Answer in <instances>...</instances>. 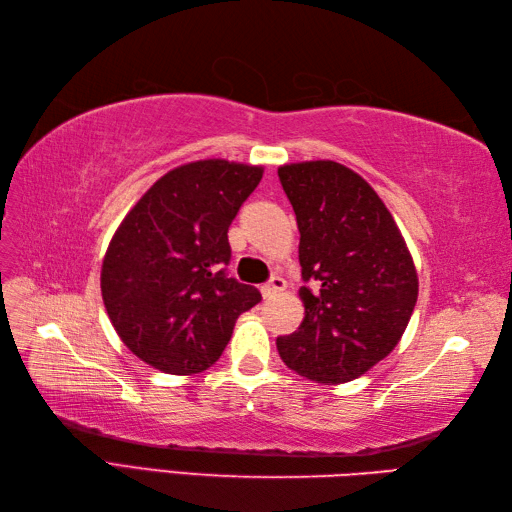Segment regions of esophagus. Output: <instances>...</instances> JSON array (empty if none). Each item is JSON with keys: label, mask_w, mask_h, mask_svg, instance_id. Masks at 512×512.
<instances>
[{"label": "esophagus", "mask_w": 512, "mask_h": 512, "mask_svg": "<svg viewBox=\"0 0 512 512\" xmlns=\"http://www.w3.org/2000/svg\"><path fill=\"white\" fill-rule=\"evenodd\" d=\"M286 279L284 277H273V279H270L268 281V284H264L262 286V295L266 297V299H270V297H275L277 295V292H281V290H286Z\"/></svg>", "instance_id": "34e87169"}]
</instances>
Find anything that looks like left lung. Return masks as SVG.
<instances>
[{"label": "left lung", "instance_id": "1", "mask_svg": "<svg viewBox=\"0 0 512 512\" xmlns=\"http://www.w3.org/2000/svg\"><path fill=\"white\" fill-rule=\"evenodd\" d=\"M299 226V330L279 336L292 372L339 385L369 372L398 345L418 301V273L378 193L334 160L277 169Z\"/></svg>", "mask_w": 512, "mask_h": 512}]
</instances>
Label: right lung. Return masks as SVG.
<instances>
[{
	"label": "right lung",
	"instance_id": "1",
	"mask_svg": "<svg viewBox=\"0 0 512 512\" xmlns=\"http://www.w3.org/2000/svg\"><path fill=\"white\" fill-rule=\"evenodd\" d=\"M264 167L224 158L167 171L140 198L105 250L103 303L116 334L140 361L165 374L209 369L235 321L262 301L226 277L228 226Z\"/></svg>",
	"mask_w": 512,
	"mask_h": 512
}]
</instances>
